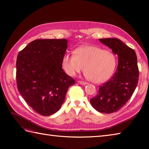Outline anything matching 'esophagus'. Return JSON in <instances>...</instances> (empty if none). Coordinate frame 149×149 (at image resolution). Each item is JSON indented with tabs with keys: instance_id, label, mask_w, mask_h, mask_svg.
I'll use <instances>...</instances> for the list:
<instances>
[{
	"instance_id": "obj_1",
	"label": "esophagus",
	"mask_w": 149,
	"mask_h": 149,
	"mask_svg": "<svg viewBox=\"0 0 149 149\" xmlns=\"http://www.w3.org/2000/svg\"><path fill=\"white\" fill-rule=\"evenodd\" d=\"M78 83L79 84H81V85H86L88 83L86 82H84V81H78Z\"/></svg>"
}]
</instances>
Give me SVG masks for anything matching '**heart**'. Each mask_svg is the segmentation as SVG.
Wrapping results in <instances>:
<instances>
[{
  "mask_svg": "<svg viewBox=\"0 0 149 149\" xmlns=\"http://www.w3.org/2000/svg\"><path fill=\"white\" fill-rule=\"evenodd\" d=\"M66 54L62 59V67L67 74L73 76L83 70L88 79L95 83L109 79L116 70L118 60L110 50L100 47L84 45Z\"/></svg>",
  "mask_w": 149,
  "mask_h": 149,
  "instance_id": "1",
  "label": "heart"
}]
</instances>
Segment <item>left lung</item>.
Wrapping results in <instances>:
<instances>
[{"mask_svg":"<svg viewBox=\"0 0 149 149\" xmlns=\"http://www.w3.org/2000/svg\"><path fill=\"white\" fill-rule=\"evenodd\" d=\"M118 57L114 76L101 86L97 95L90 100L96 111L110 114L120 109L131 97L139 80L137 58L135 51L118 38L99 39Z\"/></svg>","mask_w":149,"mask_h":149,"instance_id":"8db88e82","label":"left lung"}]
</instances>
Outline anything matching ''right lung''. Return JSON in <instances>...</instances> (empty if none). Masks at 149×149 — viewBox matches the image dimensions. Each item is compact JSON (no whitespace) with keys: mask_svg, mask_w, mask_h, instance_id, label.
<instances>
[{"mask_svg":"<svg viewBox=\"0 0 149 149\" xmlns=\"http://www.w3.org/2000/svg\"><path fill=\"white\" fill-rule=\"evenodd\" d=\"M68 48L66 39H39L18 54L17 88L32 109L44 116L59 111L68 89L75 83L62 69Z\"/></svg>","mask_w":149,"mask_h":149,"instance_id":"obj_1","label":"right lung"}]
</instances>
